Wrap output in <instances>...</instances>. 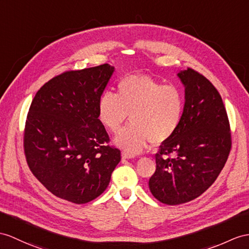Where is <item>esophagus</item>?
<instances>
[{
  "mask_svg": "<svg viewBox=\"0 0 249 249\" xmlns=\"http://www.w3.org/2000/svg\"><path fill=\"white\" fill-rule=\"evenodd\" d=\"M121 157H123L124 160H129V159H133V157H134V155L130 154L128 152H125V151H123V153H121Z\"/></svg>",
  "mask_w": 249,
  "mask_h": 249,
  "instance_id": "34e87169",
  "label": "esophagus"
}]
</instances>
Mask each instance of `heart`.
<instances>
[{
    "label": "heart",
    "mask_w": 249,
    "mask_h": 249,
    "mask_svg": "<svg viewBox=\"0 0 249 249\" xmlns=\"http://www.w3.org/2000/svg\"><path fill=\"white\" fill-rule=\"evenodd\" d=\"M185 96L175 86H163L143 75L121 79L117 94L107 90L98 101L100 123L114 134L125 121L132 123L119 133L115 142L125 152L135 154L148 142L160 144L170 139L178 130L184 117Z\"/></svg>",
    "instance_id": "heart-1"
}]
</instances>
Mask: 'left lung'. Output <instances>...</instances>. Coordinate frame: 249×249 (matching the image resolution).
<instances>
[{
	"label": "left lung",
	"instance_id": "obj_1",
	"mask_svg": "<svg viewBox=\"0 0 249 249\" xmlns=\"http://www.w3.org/2000/svg\"><path fill=\"white\" fill-rule=\"evenodd\" d=\"M185 86V112L177 133L160 145L149 179L155 198L179 205L214 183L231 150V132L222 97L207 78L188 68L178 74Z\"/></svg>",
	"mask_w": 249,
	"mask_h": 249
}]
</instances>
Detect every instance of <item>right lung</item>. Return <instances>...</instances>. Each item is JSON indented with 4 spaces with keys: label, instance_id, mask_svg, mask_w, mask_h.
<instances>
[{
    "label": "right lung",
    "instance_id": "obj_1",
    "mask_svg": "<svg viewBox=\"0 0 249 249\" xmlns=\"http://www.w3.org/2000/svg\"><path fill=\"white\" fill-rule=\"evenodd\" d=\"M114 71L101 64L52 78L32 101L23 134L30 171L57 197H98L121 160L98 118V101Z\"/></svg>",
    "mask_w": 249,
    "mask_h": 249
}]
</instances>
